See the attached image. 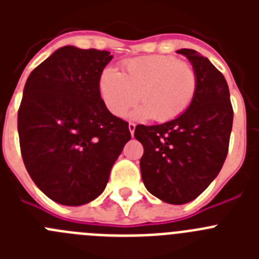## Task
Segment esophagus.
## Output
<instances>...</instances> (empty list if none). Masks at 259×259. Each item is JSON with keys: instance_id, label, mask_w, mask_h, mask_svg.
I'll use <instances>...</instances> for the list:
<instances>
[{"instance_id": "obj_1", "label": "esophagus", "mask_w": 259, "mask_h": 259, "mask_svg": "<svg viewBox=\"0 0 259 259\" xmlns=\"http://www.w3.org/2000/svg\"><path fill=\"white\" fill-rule=\"evenodd\" d=\"M135 128H136V124H135V123H130V124H128V130H130V134H131V136H134Z\"/></svg>"}]
</instances>
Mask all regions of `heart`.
<instances>
[{"label":"heart","mask_w":259,"mask_h":259,"mask_svg":"<svg viewBox=\"0 0 259 259\" xmlns=\"http://www.w3.org/2000/svg\"><path fill=\"white\" fill-rule=\"evenodd\" d=\"M197 75L193 66L171 56H146L123 63L122 74L105 68L98 89L106 107L115 116H124L137 100L143 106L136 118L167 122L182 115L196 95Z\"/></svg>","instance_id":"b5f03b06"}]
</instances>
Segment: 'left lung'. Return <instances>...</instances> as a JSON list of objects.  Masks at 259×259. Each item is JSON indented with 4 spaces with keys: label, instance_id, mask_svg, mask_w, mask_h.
<instances>
[{
    "label": "left lung",
    "instance_id": "left-lung-1",
    "mask_svg": "<svg viewBox=\"0 0 259 259\" xmlns=\"http://www.w3.org/2000/svg\"><path fill=\"white\" fill-rule=\"evenodd\" d=\"M197 75L188 109L170 122L137 125L144 146L140 159L145 188L172 205L198 197L218 176L228 152L233 110L227 81L211 62L193 49H180Z\"/></svg>",
    "mask_w": 259,
    "mask_h": 259
}]
</instances>
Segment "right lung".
Masks as SVG:
<instances>
[{
	"mask_svg": "<svg viewBox=\"0 0 259 259\" xmlns=\"http://www.w3.org/2000/svg\"><path fill=\"white\" fill-rule=\"evenodd\" d=\"M113 56L62 47L29 74L18 111L23 162L50 200L80 206L106 188L131 140L128 123L102 101L98 80Z\"/></svg>",
	"mask_w": 259,
	"mask_h": 259,
	"instance_id": "1",
	"label": "right lung"
}]
</instances>
